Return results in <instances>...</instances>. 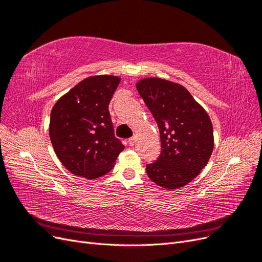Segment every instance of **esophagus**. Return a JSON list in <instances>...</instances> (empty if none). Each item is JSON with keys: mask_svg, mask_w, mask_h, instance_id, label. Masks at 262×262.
<instances>
[{"mask_svg": "<svg viewBox=\"0 0 262 262\" xmlns=\"http://www.w3.org/2000/svg\"><path fill=\"white\" fill-rule=\"evenodd\" d=\"M136 141H137V140H136V137L130 138V139H129V144H130L131 146H133L134 144H136Z\"/></svg>", "mask_w": 262, "mask_h": 262, "instance_id": "34e87169", "label": "esophagus"}]
</instances>
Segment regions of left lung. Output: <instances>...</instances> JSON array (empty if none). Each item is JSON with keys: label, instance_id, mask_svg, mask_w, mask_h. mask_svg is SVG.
Masks as SVG:
<instances>
[{"label": "left lung", "instance_id": "1", "mask_svg": "<svg viewBox=\"0 0 262 262\" xmlns=\"http://www.w3.org/2000/svg\"><path fill=\"white\" fill-rule=\"evenodd\" d=\"M160 129L162 152L146 165L149 179L165 189L184 187L208 164L214 147L210 117L184 86L160 77L137 83Z\"/></svg>", "mask_w": 262, "mask_h": 262}]
</instances>
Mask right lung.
Wrapping results in <instances>:
<instances>
[{"label":"right lung","mask_w":262,"mask_h":262,"mask_svg":"<svg viewBox=\"0 0 262 262\" xmlns=\"http://www.w3.org/2000/svg\"><path fill=\"white\" fill-rule=\"evenodd\" d=\"M121 78H85L55 102L49 136L64 167L75 176L95 179L113 169L124 145L114 134L109 102Z\"/></svg>","instance_id":"right-lung-1"}]
</instances>
